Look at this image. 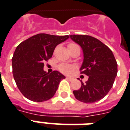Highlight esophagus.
<instances>
[{"mask_svg":"<svg viewBox=\"0 0 130 130\" xmlns=\"http://www.w3.org/2000/svg\"><path fill=\"white\" fill-rule=\"evenodd\" d=\"M66 79H67L68 80H69V81H72V80L73 79V78L70 77H66Z\"/></svg>","mask_w":130,"mask_h":130,"instance_id":"1","label":"esophagus"}]
</instances>
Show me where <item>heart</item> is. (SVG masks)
<instances>
[{"label":"heart","mask_w":130,"mask_h":130,"mask_svg":"<svg viewBox=\"0 0 130 130\" xmlns=\"http://www.w3.org/2000/svg\"><path fill=\"white\" fill-rule=\"evenodd\" d=\"M76 46L77 45L75 44H69V46H68V48L71 47V46ZM73 69H74V66L68 65V64H61L59 66V71L63 73H65V74H70L73 71Z\"/></svg>","instance_id":"heart-1"}]
</instances>
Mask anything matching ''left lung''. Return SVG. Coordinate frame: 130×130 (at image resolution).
I'll use <instances>...</instances> for the list:
<instances>
[{
    "label": "left lung",
    "mask_w": 130,
    "mask_h": 130,
    "mask_svg": "<svg viewBox=\"0 0 130 130\" xmlns=\"http://www.w3.org/2000/svg\"><path fill=\"white\" fill-rule=\"evenodd\" d=\"M71 40L83 51L84 59L81 73L88 76L86 82L73 94L77 100L86 103L103 99L112 88L117 75V63L112 51L98 39L86 35H71Z\"/></svg>",
    "instance_id": "1"
}]
</instances>
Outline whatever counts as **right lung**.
<instances>
[{
	"label": "right lung",
	"instance_id": "obj_1",
	"mask_svg": "<svg viewBox=\"0 0 130 130\" xmlns=\"http://www.w3.org/2000/svg\"><path fill=\"white\" fill-rule=\"evenodd\" d=\"M69 36L39 34L22 42L12 57L13 78L18 89L31 101L42 102L54 96L65 76L59 71H44V61L52 57L55 48Z\"/></svg>",
	"mask_w": 130,
	"mask_h": 130
}]
</instances>
